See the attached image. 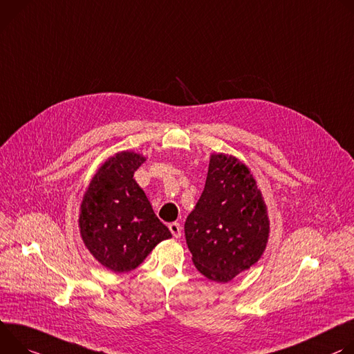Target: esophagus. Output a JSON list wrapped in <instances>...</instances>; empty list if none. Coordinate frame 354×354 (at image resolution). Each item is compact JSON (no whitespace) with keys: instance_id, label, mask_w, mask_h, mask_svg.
Returning <instances> with one entry per match:
<instances>
[{"instance_id":"1","label":"esophagus","mask_w":354,"mask_h":354,"mask_svg":"<svg viewBox=\"0 0 354 354\" xmlns=\"http://www.w3.org/2000/svg\"><path fill=\"white\" fill-rule=\"evenodd\" d=\"M169 229H170V232L173 233L174 238H180V236H181V226H180L178 222H171V223H169Z\"/></svg>"}]
</instances>
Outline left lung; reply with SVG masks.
<instances>
[{
  "instance_id": "8db88e82",
  "label": "left lung",
  "mask_w": 354,
  "mask_h": 354,
  "mask_svg": "<svg viewBox=\"0 0 354 354\" xmlns=\"http://www.w3.org/2000/svg\"><path fill=\"white\" fill-rule=\"evenodd\" d=\"M184 232L195 267L212 281L227 283L259 261L270 221L246 165L230 154L211 156L204 191Z\"/></svg>"
}]
</instances>
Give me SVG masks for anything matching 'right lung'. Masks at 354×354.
<instances>
[{"instance_id": "add662e5", "label": "right lung", "mask_w": 354, "mask_h": 354, "mask_svg": "<svg viewBox=\"0 0 354 354\" xmlns=\"http://www.w3.org/2000/svg\"><path fill=\"white\" fill-rule=\"evenodd\" d=\"M146 160L120 151L98 169L80 207V234L86 248L113 272L136 268L157 243L171 238L156 216L133 174Z\"/></svg>"}]
</instances>
